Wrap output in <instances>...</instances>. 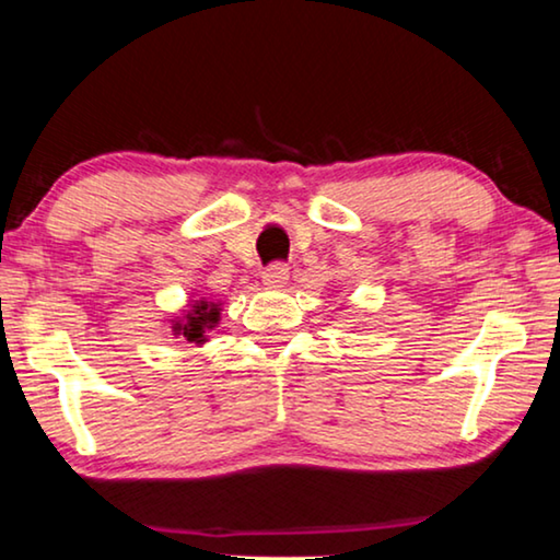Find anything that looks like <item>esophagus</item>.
Returning <instances> with one entry per match:
<instances>
[{"label": "esophagus", "mask_w": 560, "mask_h": 560, "mask_svg": "<svg viewBox=\"0 0 560 560\" xmlns=\"http://www.w3.org/2000/svg\"><path fill=\"white\" fill-rule=\"evenodd\" d=\"M288 278H290V270H288L285 262L267 265L265 272H262V282H265V285H270V288H282L288 282Z\"/></svg>", "instance_id": "esophagus-1"}]
</instances>
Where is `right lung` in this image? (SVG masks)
<instances>
[{"instance_id":"1","label":"right lung","mask_w":560,"mask_h":560,"mask_svg":"<svg viewBox=\"0 0 560 560\" xmlns=\"http://www.w3.org/2000/svg\"><path fill=\"white\" fill-rule=\"evenodd\" d=\"M219 320V308L209 305L206 301L194 305V313L183 318V324H175V331L186 336L188 341H203L206 328H211Z\"/></svg>"}]
</instances>
